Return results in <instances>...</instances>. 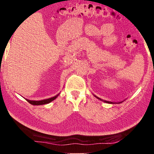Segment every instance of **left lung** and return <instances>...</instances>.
Wrapping results in <instances>:
<instances>
[{"instance_id": "1", "label": "left lung", "mask_w": 154, "mask_h": 154, "mask_svg": "<svg viewBox=\"0 0 154 154\" xmlns=\"http://www.w3.org/2000/svg\"><path fill=\"white\" fill-rule=\"evenodd\" d=\"M94 96H95V97H96V98H98V100H100L103 101L104 103H109V104H115V103H113V102H110V101H106V100H102V99L100 98H99V97H98V96H95V95H94Z\"/></svg>"}]
</instances>
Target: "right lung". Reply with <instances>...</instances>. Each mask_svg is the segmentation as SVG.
Here are the masks:
<instances>
[{"label":"right lung","instance_id":"obj_1","mask_svg":"<svg viewBox=\"0 0 154 154\" xmlns=\"http://www.w3.org/2000/svg\"><path fill=\"white\" fill-rule=\"evenodd\" d=\"M59 96V94H57L56 96H54V97H51V98H49L48 99H44V100H28V99H26L28 103H30L31 105H45V104H48L49 103L52 102V101L55 100V99L58 97Z\"/></svg>","mask_w":154,"mask_h":154}]
</instances>
